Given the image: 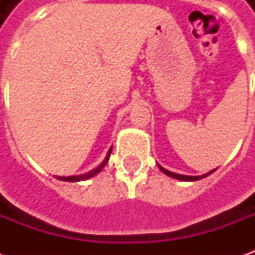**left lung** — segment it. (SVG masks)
Returning <instances> with one entry per match:
<instances>
[{
	"label": "left lung",
	"instance_id": "left-lung-1",
	"mask_svg": "<svg viewBox=\"0 0 255 255\" xmlns=\"http://www.w3.org/2000/svg\"><path fill=\"white\" fill-rule=\"evenodd\" d=\"M158 168L161 169V172H164L165 175H168V176L173 177V179H177V180H183V182H195V180H199V179H203V177L209 176L210 173H213V171L208 172L206 175H202V176H186V175H179V173H173V172L171 171H166L165 168H162L161 165H158Z\"/></svg>",
	"mask_w": 255,
	"mask_h": 255
}]
</instances>
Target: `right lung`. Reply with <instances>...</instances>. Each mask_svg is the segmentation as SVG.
I'll list each match as a JSON object with an SVG mask.
<instances>
[{
	"instance_id": "right-lung-1",
	"label": "right lung",
	"mask_w": 255,
	"mask_h": 255,
	"mask_svg": "<svg viewBox=\"0 0 255 255\" xmlns=\"http://www.w3.org/2000/svg\"><path fill=\"white\" fill-rule=\"evenodd\" d=\"M113 147V146H112ZM112 147L109 149V151H108V154H106L105 160L101 162V165H98L95 169H91L90 172H87V173H83V175H78V176H57L58 180H64V182H80V180H86V179H90V177L95 176L97 173H100L101 171H102V168L106 165V162H108V160H109V155H111L112 153Z\"/></svg>"
}]
</instances>
